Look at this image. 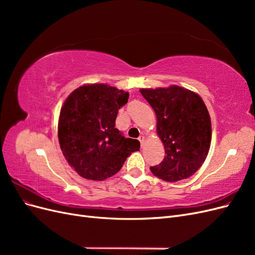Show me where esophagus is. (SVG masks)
<instances>
[{
	"instance_id": "esophagus-1",
	"label": "esophagus",
	"mask_w": 255,
	"mask_h": 255,
	"mask_svg": "<svg viewBox=\"0 0 255 255\" xmlns=\"http://www.w3.org/2000/svg\"><path fill=\"white\" fill-rule=\"evenodd\" d=\"M138 140H139L140 141V144H141V146L144 144V136L143 135H140L139 137H138Z\"/></svg>"
}]
</instances>
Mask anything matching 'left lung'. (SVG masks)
<instances>
[{
    "label": "left lung",
    "instance_id": "1",
    "mask_svg": "<svg viewBox=\"0 0 255 255\" xmlns=\"http://www.w3.org/2000/svg\"><path fill=\"white\" fill-rule=\"evenodd\" d=\"M156 114L157 134L166 156L151 172L166 182L181 181L194 174L207 156L212 123L199 95L180 86L140 89Z\"/></svg>",
    "mask_w": 255,
    "mask_h": 255
}]
</instances>
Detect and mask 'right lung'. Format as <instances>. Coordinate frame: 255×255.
<instances>
[{
	"label": "right lung",
	"instance_id": "right-lung-1",
	"mask_svg": "<svg viewBox=\"0 0 255 255\" xmlns=\"http://www.w3.org/2000/svg\"><path fill=\"white\" fill-rule=\"evenodd\" d=\"M128 92L106 84L84 85L71 92L60 110L58 139L68 164L84 179L103 181L117 173L138 151L137 139L116 128Z\"/></svg>",
	"mask_w": 255,
	"mask_h": 255
}]
</instances>
